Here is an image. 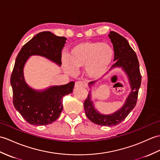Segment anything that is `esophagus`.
Returning a JSON list of instances; mask_svg holds the SVG:
<instances>
[{
  "instance_id": "34e87169",
  "label": "esophagus",
  "mask_w": 160,
  "mask_h": 160,
  "mask_svg": "<svg viewBox=\"0 0 160 160\" xmlns=\"http://www.w3.org/2000/svg\"><path fill=\"white\" fill-rule=\"evenodd\" d=\"M84 82L82 81H78L75 83V88H80V87H85Z\"/></svg>"
}]
</instances>
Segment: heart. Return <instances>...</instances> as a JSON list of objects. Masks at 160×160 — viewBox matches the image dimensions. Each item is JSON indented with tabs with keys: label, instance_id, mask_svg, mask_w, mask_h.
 Returning <instances> with one entry per match:
<instances>
[{
	"label": "heart",
	"instance_id": "b5f03b06",
	"mask_svg": "<svg viewBox=\"0 0 160 160\" xmlns=\"http://www.w3.org/2000/svg\"><path fill=\"white\" fill-rule=\"evenodd\" d=\"M114 56V50L108 44L99 42H85L72 48L68 55L69 63L65 62V64L70 72L85 68L89 77L99 78L110 68Z\"/></svg>",
	"mask_w": 160,
	"mask_h": 160
}]
</instances>
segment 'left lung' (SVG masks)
<instances>
[{"label": "left lung", "mask_w": 160, "mask_h": 160, "mask_svg": "<svg viewBox=\"0 0 160 160\" xmlns=\"http://www.w3.org/2000/svg\"><path fill=\"white\" fill-rule=\"evenodd\" d=\"M108 37L113 44L114 61H115L110 69L119 67L124 70L129 78L132 91L126 99L125 104L121 109L113 114H102L95 110L91 101L90 92L84 101V108L88 119L94 123L102 126H115L125 120L128 115L134 108L138 99L142 78L136 54L129 46L127 39L114 31H110ZM95 81L89 82V86L95 84Z\"/></svg>", "instance_id": "left-lung-1"}]
</instances>
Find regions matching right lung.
<instances>
[{"label":"right lung","mask_w":160,"mask_h":160,"mask_svg":"<svg viewBox=\"0 0 160 160\" xmlns=\"http://www.w3.org/2000/svg\"><path fill=\"white\" fill-rule=\"evenodd\" d=\"M65 37H58L50 31L41 32L23 46L18 53L11 76L13 106L28 123L46 125L60 117L62 98L71 93L74 82L35 91L29 87L24 78L23 68L30 56L39 55L61 65V51L66 43Z\"/></svg>","instance_id":"1"}]
</instances>
